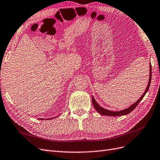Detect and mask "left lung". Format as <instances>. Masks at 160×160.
<instances>
[{
  "instance_id": "8db88e82",
  "label": "left lung",
  "mask_w": 160,
  "mask_h": 160,
  "mask_svg": "<svg viewBox=\"0 0 160 160\" xmlns=\"http://www.w3.org/2000/svg\"><path fill=\"white\" fill-rule=\"evenodd\" d=\"M151 80H152V64H151V62H150V64H149V82H148V86H147L146 89L145 91V92L143 93V94L142 95L141 97L135 103H134L133 104H132L130 107L128 108H127V109H124V110H120V111H117V112L110 111V110L103 108L102 106H100L97 103L96 100L94 99L93 96H92V103H93V105L95 108V109L96 110V111H98V113H100V114L104 115V116H123V115H126V114H129L130 112H131L137 106V105L139 104V103L142 100V99L143 98L146 93L148 92V89L149 88L150 83H151Z\"/></svg>"
}]
</instances>
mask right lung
<instances>
[{
	"label": "right lung",
	"mask_w": 160,
	"mask_h": 160,
	"mask_svg": "<svg viewBox=\"0 0 160 160\" xmlns=\"http://www.w3.org/2000/svg\"><path fill=\"white\" fill-rule=\"evenodd\" d=\"M53 118H54H54H48V119H46V120H50V119H53ZM40 120H44V118H40Z\"/></svg>",
	"instance_id": "right-lung-1"
}]
</instances>
